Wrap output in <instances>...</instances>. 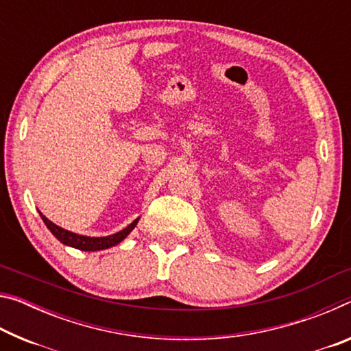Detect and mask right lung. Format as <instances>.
I'll return each mask as SVG.
<instances>
[{
  "mask_svg": "<svg viewBox=\"0 0 351 351\" xmlns=\"http://www.w3.org/2000/svg\"><path fill=\"white\" fill-rule=\"evenodd\" d=\"M40 217L45 221V224L47 226V229L51 230L52 235H54L57 240H60L63 245H66V246L80 249V251H100V249H108L111 246H114V245H117V243H121L123 239H125V237L132 232V230L134 229V226L139 221V218H136L132 224L127 226L125 229H122L121 232L112 234L108 237H85V235L69 232V230H66V229H62L60 226H57L52 221H49V219H47L43 213H40Z\"/></svg>",
  "mask_w": 351,
  "mask_h": 351,
  "instance_id": "obj_1",
  "label": "right lung"
}]
</instances>
